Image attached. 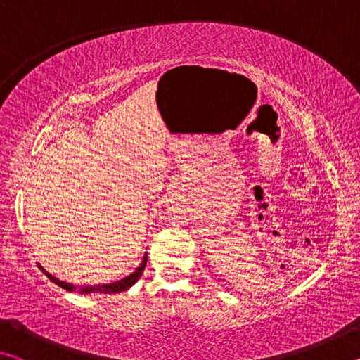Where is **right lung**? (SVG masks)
<instances>
[{
	"mask_svg": "<svg viewBox=\"0 0 360 360\" xmlns=\"http://www.w3.org/2000/svg\"><path fill=\"white\" fill-rule=\"evenodd\" d=\"M146 264H148V255H144L141 265H139L136 270L131 273L130 276L120 279V281H115V283H111V284H103V285L101 284H96V285H81V288H76V285H72L70 283L60 281V279H57L56 276L49 275L47 271H44V273H46L47 278L51 279L52 283H56L62 289H66V290H70V292L77 290L79 294H112V292H124V290H127L129 288H131V285L138 281L139 276L143 275Z\"/></svg>",
	"mask_w": 360,
	"mask_h": 360,
	"instance_id": "add662e5",
	"label": "right lung"
}]
</instances>
